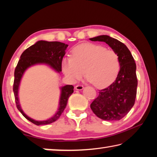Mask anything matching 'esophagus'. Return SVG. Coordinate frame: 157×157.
<instances>
[{"label": "esophagus", "instance_id": "34e87169", "mask_svg": "<svg viewBox=\"0 0 157 157\" xmlns=\"http://www.w3.org/2000/svg\"><path fill=\"white\" fill-rule=\"evenodd\" d=\"M75 88L76 90H78V91H81V90L84 89V86H82V85H77V86H75Z\"/></svg>", "mask_w": 157, "mask_h": 157}]
</instances>
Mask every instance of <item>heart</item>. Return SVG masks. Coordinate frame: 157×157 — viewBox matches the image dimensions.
Segmentation results:
<instances>
[{"mask_svg":"<svg viewBox=\"0 0 157 157\" xmlns=\"http://www.w3.org/2000/svg\"><path fill=\"white\" fill-rule=\"evenodd\" d=\"M73 57L62 61L64 75L72 82L81 79L84 75L95 87L105 88L112 84L120 71L118 55L101 45L85 43L72 50Z\"/></svg>","mask_w":157,"mask_h":157,"instance_id":"1","label":"heart"}]
</instances>
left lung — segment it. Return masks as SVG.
I'll return each instance as SVG.
<instances>
[{
	"instance_id": "8db88e82",
	"label": "left lung",
	"mask_w": 157,
	"mask_h": 157,
	"mask_svg": "<svg viewBox=\"0 0 157 157\" xmlns=\"http://www.w3.org/2000/svg\"><path fill=\"white\" fill-rule=\"evenodd\" d=\"M89 39L108 44L118 55L121 65L116 80L107 88L100 90L98 98L91 104V109L102 120L119 121L128 113L136 100L138 85L136 63L129 50L120 41L108 35Z\"/></svg>"
}]
</instances>
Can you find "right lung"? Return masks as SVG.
<instances>
[{
  "mask_svg": "<svg viewBox=\"0 0 157 157\" xmlns=\"http://www.w3.org/2000/svg\"><path fill=\"white\" fill-rule=\"evenodd\" d=\"M68 46V45L59 41L42 40L37 41L21 54L20 59L15 68L13 91H14L17 107L26 119L36 125L52 123L59 118L66 107L69 97L73 93L74 87L73 85H65L61 87L59 107L57 112L49 119L39 121L28 116L21 107L19 98H18V89H19L21 80L23 78V74L28 68L37 64L47 65L57 73H60L62 71V61L66 54L65 50Z\"/></svg>",
  "mask_w": 157,
  "mask_h": 157,
  "instance_id": "obj_1",
  "label": "right lung"
}]
</instances>
